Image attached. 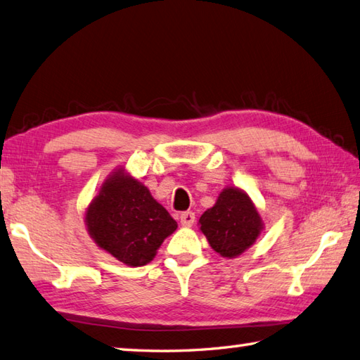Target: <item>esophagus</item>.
<instances>
[{
	"mask_svg": "<svg viewBox=\"0 0 360 360\" xmlns=\"http://www.w3.org/2000/svg\"><path fill=\"white\" fill-rule=\"evenodd\" d=\"M194 220H195V214H194V212L186 211V212L180 214V223H181V226H185V228L193 226Z\"/></svg>",
	"mask_w": 360,
	"mask_h": 360,
	"instance_id": "esophagus-1",
	"label": "esophagus"
}]
</instances>
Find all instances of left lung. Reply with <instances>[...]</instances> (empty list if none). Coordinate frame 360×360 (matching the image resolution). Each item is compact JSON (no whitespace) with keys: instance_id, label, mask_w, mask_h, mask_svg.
<instances>
[{"instance_id":"obj_1","label":"left lung","mask_w":360,"mask_h":360,"mask_svg":"<svg viewBox=\"0 0 360 360\" xmlns=\"http://www.w3.org/2000/svg\"><path fill=\"white\" fill-rule=\"evenodd\" d=\"M198 225L212 250L226 259L243 254L263 231V220L251 197L236 186L221 191L215 205L202 214Z\"/></svg>"}]
</instances>
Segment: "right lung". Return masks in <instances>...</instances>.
Returning a JSON list of instances; mask_svg holds the SVG:
<instances>
[{"label": "right lung", "instance_id": "right-lung-1", "mask_svg": "<svg viewBox=\"0 0 360 360\" xmlns=\"http://www.w3.org/2000/svg\"><path fill=\"white\" fill-rule=\"evenodd\" d=\"M86 229L100 250L127 266H143L155 257L166 237L177 229L169 212L148 186L118 167L86 207Z\"/></svg>", "mask_w": 360, "mask_h": 360}]
</instances>
